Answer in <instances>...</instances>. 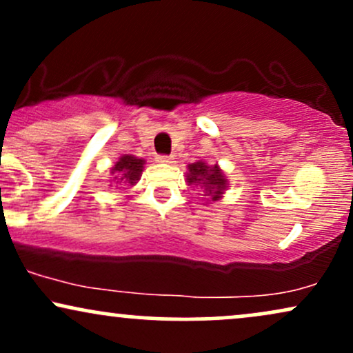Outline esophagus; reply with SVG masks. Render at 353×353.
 Listing matches in <instances>:
<instances>
[{
	"instance_id": "obj_1",
	"label": "esophagus",
	"mask_w": 353,
	"mask_h": 353,
	"mask_svg": "<svg viewBox=\"0 0 353 353\" xmlns=\"http://www.w3.org/2000/svg\"><path fill=\"white\" fill-rule=\"evenodd\" d=\"M156 161H157V163L169 164V163H172V157H171V156H163V154H161V156L156 157Z\"/></svg>"
}]
</instances>
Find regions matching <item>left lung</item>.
<instances>
[{"instance_id": "8db88e82", "label": "left lung", "mask_w": 353, "mask_h": 353, "mask_svg": "<svg viewBox=\"0 0 353 353\" xmlns=\"http://www.w3.org/2000/svg\"><path fill=\"white\" fill-rule=\"evenodd\" d=\"M188 184L201 185V189L205 190V196L209 201L216 202L222 197L224 190L228 189V179H225L224 172L219 165H209L204 161H197L188 165Z\"/></svg>"}]
</instances>
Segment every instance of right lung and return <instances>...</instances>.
Segmentation results:
<instances>
[{"label":"right lung","mask_w":353,"mask_h":353,"mask_svg":"<svg viewBox=\"0 0 353 353\" xmlns=\"http://www.w3.org/2000/svg\"><path fill=\"white\" fill-rule=\"evenodd\" d=\"M143 169L144 159L131 156V154H124L111 168V182H114V184L134 185L139 181L141 174H143Z\"/></svg>","instance_id":"1"}]
</instances>
